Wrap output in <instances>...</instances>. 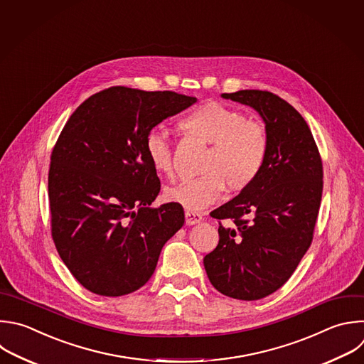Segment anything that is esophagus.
<instances>
[{"label": "esophagus", "mask_w": 364, "mask_h": 364, "mask_svg": "<svg viewBox=\"0 0 364 364\" xmlns=\"http://www.w3.org/2000/svg\"><path fill=\"white\" fill-rule=\"evenodd\" d=\"M203 220V215L197 211H191V210H186V223L188 225H193V224H197Z\"/></svg>", "instance_id": "34e87169"}]
</instances>
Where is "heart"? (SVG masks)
<instances>
[{"label": "heart", "mask_w": 364, "mask_h": 364, "mask_svg": "<svg viewBox=\"0 0 364 364\" xmlns=\"http://www.w3.org/2000/svg\"><path fill=\"white\" fill-rule=\"evenodd\" d=\"M178 130L210 144L198 177L166 190L168 201L198 211L217 201L224 187L243 191L260 176L269 154V132L263 121L247 118L243 111L217 101H207L184 114ZM144 153L156 173L173 174V146L153 129L146 134Z\"/></svg>", "instance_id": "heart-1"}]
</instances>
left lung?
<instances>
[{
    "instance_id": "1",
    "label": "left lung",
    "mask_w": 364,
    "mask_h": 364,
    "mask_svg": "<svg viewBox=\"0 0 364 364\" xmlns=\"http://www.w3.org/2000/svg\"><path fill=\"white\" fill-rule=\"evenodd\" d=\"M221 97L253 107L270 140L257 180L211 211L220 238L204 257L208 280L221 294L250 301L279 290L309 250L323 193V163L304 118L286 100L262 90Z\"/></svg>"
}]
</instances>
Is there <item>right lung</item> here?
<instances>
[{
	"instance_id": "add662e5",
	"label": "right lung",
	"mask_w": 364,
	"mask_h": 364,
	"mask_svg": "<svg viewBox=\"0 0 364 364\" xmlns=\"http://www.w3.org/2000/svg\"><path fill=\"white\" fill-rule=\"evenodd\" d=\"M196 101L117 85L87 98L65 123L48 171L51 235L67 269L91 293L118 297L143 287L183 227L180 204L150 207L161 184L144 139Z\"/></svg>"
}]
</instances>
